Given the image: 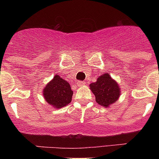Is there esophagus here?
Here are the masks:
<instances>
[{
  "instance_id": "34e87169",
  "label": "esophagus",
  "mask_w": 159,
  "mask_h": 159,
  "mask_svg": "<svg viewBox=\"0 0 159 159\" xmlns=\"http://www.w3.org/2000/svg\"><path fill=\"white\" fill-rule=\"evenodd\" d=\"M77 85L79 87H82L85 85V82H84V81H77Z\"/></svg>"
}]
</instances>
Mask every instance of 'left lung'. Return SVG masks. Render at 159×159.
<instances>
[{
	"label": "left lung",
	"instance_id": "1",
	"mask_svg": "<svg viewBox=\"0 0 159 159\" xmlns=\"http://www.w3.org/2000/svg\"><path fill=\"white\" fill-rule=\"evenodd\" d=\"M90 89L95 96L98 104L109 107L116 102L121 95V88L116 80L112 79L109 73H104L99 76L96 82L89 85Z\"/></svg>",
	"mask_w": 159,
	"mask_h": 159
}]
</instances>
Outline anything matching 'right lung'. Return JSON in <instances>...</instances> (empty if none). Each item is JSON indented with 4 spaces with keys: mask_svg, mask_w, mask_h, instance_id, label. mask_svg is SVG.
<instances>
[{
    "mask_svg": "<svg viewBox=\"0 0 159 159\" xmlns=\"http://www.w3.org/2000/svg\"><path fill=\"white\" fill-rule=\"evenodd\" d=\"M72 95L71 85L57 74L43 89V95L46 102L57 109L69 104Z\"/></svg>",
    "mask_w": 159,
    "mask_h": 159,
    "instance_id": "obj_1",
    "label": "right lung"
}]
</instances>
